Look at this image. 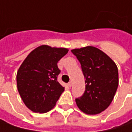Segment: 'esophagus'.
Instances as JSON below:
<instances>
[{"label":"esophagus","instance_id":"1","mask_svg":"<svg viewBox=\"0 0 132 132\" xmlns=\"http://www.w3.org/2000/svg\"><path fill=\"white\" fill-rule=\"evenodd\" d=\"M72 82H69V83H68V84H67V86H68L69 87H72Z\"/></svg>","mask_w":132,"mask_h":132}]
</instances>
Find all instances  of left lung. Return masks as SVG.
<instances>
[{
	"instance_id": "1",
	"label": "left lung",
	"mask_w": 132,
	"mask_h": 132,
	"mask_svg": "<svg viewBox=\"0 0 132 132\" xmlns=\"http://www.w3.org/2000/svg\"><path fill=\"white\" fill-rule=\"evenodd\" d=\"M72 52L81 63L86 88L76 98L78 108L86 114L95 115L111 105L119 84L116 63L105 52L93 46L75 48Z\"/></svg>"
}]
</instances>
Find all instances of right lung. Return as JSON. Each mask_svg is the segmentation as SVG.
I'll use <instances>...</instances> for the list:
<instances>
[{"mask_svg": "<svg viewBox=\"0 0 132 132\" xmlns=\"http://www.w3.org/2000/svg\"><path fill=\"white\" fill-rule=\"evenodd\" d=\"M66 48L43 45L33 50L17 72V88L23 102L33 112L51 111L64 87L57 81V63L68 53Z\"/></svg>", "mask_w": 132, "mask_h": 132, "instance_id": "right-lung-1", "label": "right lung"}]
</instances>
